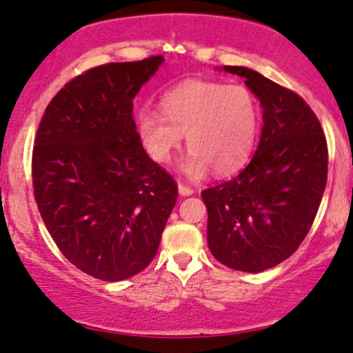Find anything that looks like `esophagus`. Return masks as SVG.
Segmentation results:
<instances>
[{
	"label": "esophagus",
	"instance_id": "1",
	"mask_svg": "<svg viewBox=\"0 0 353 353\" xmlns=\"http://www.w3.org/2000/svg\"><path fill=\"white\" fill-rule=\"evenodd\" d=\"M177 189H179V194L182 197H188V196H192L194 194V189L189 188V185H184V184H179L177 185Z\"/></svg>",
	"mask_w": 353,
	"mask_h": 353
}]
</instances>
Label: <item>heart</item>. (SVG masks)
Instances as JSON below:
<instances>
[{
	"instance_id": "b5f03b06",
	"label": "heart",
	"mask_w": 353,
	"mask_h": 353,
	"mask_svg": "<svg viewBox=\"0 0 353 353\" xmlns=\"http://www.w3.org/2000/svg\"><path fill=\"white\" fill-rule=\"evenodd\" d=\"M161 112L143 109L136 117L141 144L152 161L165 164L185 134L189 152L181 171L202 179L210 169L230 174L254 151L261 112L255 96L242 84L185 81L161 99Z\"/></svg>"
}]
</instances>
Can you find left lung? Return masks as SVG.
<instances>
[{
	"instance_id": "8db88e82",
	"label": "left lung",
	"mask_w": 353,
	"mask_h": 353,
	"mask_svg": "<svg viewBox=\"0 0 353 353\" xmlns=\"http://www.w3.org/2000/svg\"><path fill=\"white\" fill-rule=\"evenodd\" d=\"M219 71L245 78L264 124L249 164L202 190L208 244L224 265L259 274L290 257L309 234L327 184V141L295 92L244 66Z\"/></svg>"
}]
</instances>
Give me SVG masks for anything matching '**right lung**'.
I'll list each match as a JSON object with an SVG mask.
<instances>
[{"label": "right lung", "instance_id": "obj_1", "mask_svg": "<svg viewBox=\"0 0 353 353\" xmlns=\"http://www.w3.org/2000/svg\"><path fill=\"white\" fill-rule=\"evenodd\" d=\"M163 63L92 68L52 98L36 132L33 188L46 229L71 264L101 281L151 264L177 201L132 119V101Z\"/></svg>", "mask_w": 353, "mask_h": 353}]
</instances>
